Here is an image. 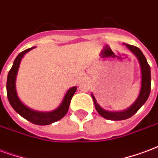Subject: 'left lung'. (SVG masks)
Returning <instances> with one entry per match:
<instances>
[{"label": "left lung", "instance_id": "8db88e82", "mask_svg": "<svg viewBox=\"0 0 158 158\" xmlns=\"http://www.w3.org/2000/svg\"><path fill=\"white\" fill-rule=\"evenodd\" d=\"M124 44L138 59L141 72V90H140V94H139L137 99L135 102L133 103V105H131L129 108L127 109L126 110H123V111L113 112L104 110L97 103L93 94H91L97 112L102 117L106 118L107 120H110V121H122V120H126V119L131 117L133 115H135V113L138 111L139 109L144 105L145 102L148 99L151 92V69L144 54L142 53V52L137 47L132 46V45L127 44V43H124Z\"/></svg>", "mask_w": 158, "mask_h": 158}]
</instances>
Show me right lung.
Returning <instances> with one entry per match:
<instances>
[{
  "label": "right lung",
  "mask_w": 158,
  "mask_h": 158,
  "mask_svg": "<svg viewBox=\"0 0 158 158\" xmlns=\"http://www.w3.org/2000/svg\"><path fill=\"white\" fill-rule=\"evenodd\" d=\"M35 47L27 48L24 50L22 52H20L16 59L14 60L13 65L9 71L7 75V81H6V92H7V98L9 103L11 107L17 112L21 116L25 118L26 120L39 126H45L49 125L53 122L59 121L60 119L64 117L67 114L69 107L70 101L72 100V97L75 93L77 87H72L67 91V93L64 96V100L60 104V106L58 108L50 112H41L37 111L34 110H31L27 106H26L21 100L17 95V89H16V79L18 69H19L20 63L23 56L27 52L33 49Z\"/></svg>",
  "instance_id": "obj_1"
}]
</instances>
